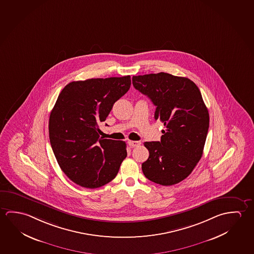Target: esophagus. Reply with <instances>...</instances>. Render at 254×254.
Wrapping results in <instances>:
<instances>
[{"label": "esophagus", "mask_w": 254, "mask_h": 254, "mask_svg": "<svg viewBox=\"0 0 254 254\" xmlns=\"http://www.w3.org/2000/svg\"><path fill=\"white\" fill-rule=\"evenodd\" d=\"M141 144V142L140 141H128V145L131 147V148H134V147H137V146L140 145Z\"/></svg>", "instance_id": "1"}]
</instances>
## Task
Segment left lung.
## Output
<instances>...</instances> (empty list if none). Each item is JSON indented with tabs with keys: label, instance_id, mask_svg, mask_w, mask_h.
Here are the masks:
<instances>
[{
	"label": "left lung",
	"instance_id": "obj_1",
	"mask_svg": "<svg viewBox=\"0 0 254 254\" xmlns=\"http://www.w3.org/2000/svg\"><path fill=\"white\" fill-rule=\"evenodd\" d=\"M135 89L157 107L155 120L166 127L160 141H145L150 156L141 169L147 179L170 186L186 179L203 155L209 113L192 80L167 72L133 76Z\"/></svg>",
	"mask_w": 254,
	"mask_h": 254
}]
</instances>
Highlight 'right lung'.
<instances>
[{"label": "right lung", "mask_w": 254, "mask_h": 254, "mask_svg": "<svg viewBox=\"0 0 254 254\" xmlns=\"http://www.w3.org/2000/svg\"><path fill=\"white\" fill-rule=\"evenodd\" d=\"M130 76L67 84L50 113L49 133L59 167L81 187L96 189L113 181L127 157L125 141L99 135L113 104L128 91Z\"/></svg>", "instance_id": "1"}]
</instances>
